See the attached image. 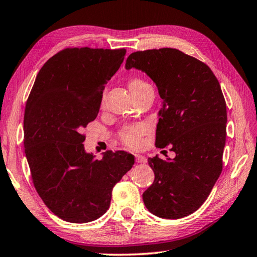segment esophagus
<instances>
[{"instance_id": "obj_1", "label": "esophagus", "mask_w": 257, "mask_h": 257, "mask_svg": "<svg viewBox=\"0 0 257 257\" xmlns=\"http://www.w3.org/2000/svg\"><path fill=\"white\" fill-rule=\"evenodd\" d=\"M135 160H136V163H144V162L146 161L145 156H143V155H140V154L135 155Z\"/></svg>"}]
</instances>
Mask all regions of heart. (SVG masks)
Segmentation results:
<instances>
[{
  "instance_id": "b5f03b06",
  "label": "heart",
  "mask_w": 257,
  "mask_h": 257,
  "mask_svg": "<svg viewBox=\"0 0 257 257\" xmlns=\"http://www.w3.org/2000/svg\"><path fill=\"white\" fill-rule=\"evenodd\" d=\"M128 87L134 96L143 93L146 90H150L151 85L142 77L140 76H131L128 78ZM104 101L105 96L102 95L101 97V106H104ZM146 133V126L142 124H134L127 125L123 128L119 130L118 138L122 141V143L127 146L130 149H139L142 145V139Z\"/></svg>"
}]
</instances>
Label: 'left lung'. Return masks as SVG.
Instances as JSON below:
<instances>
[{
	"label": "left lung",
	"instance_id": "obj_1",
	"mask_svg": "<svg viewBox=\"0 0 257 257\" xmlns=\"http://www.w3.org/2000/svg\"><path fill=\"white\" fill-rule=\"evenodd\" d=\"M125 67L142 70L155 82L163 99L155 145L176 154L166 162L149 158L155 179L143 193L145 206L162 218L190 215L223 169L227 114L221 85L205 63L176 49L134 52Z\"/></svg>",
	"mask_w": 257,
	"mask_h": 257
}]
</instances>
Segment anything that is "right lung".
Masks as SVG:
<instances>
[{
    "label": "right lung",
    "mask_w": 257,
    "mask_h": 257,
    "mask_svg": "<svg viewBox=\"0 0 257 257\" xmlns=\"http://www.w3.org/2000/svg\"><path fill=\"white\" fill-rule=\"evenodd\" d=\"M125 49L66 48L44 63L24 111V148L34 187L56 216L71 223L101 217L134 156L107 151L94 160L83 128L96 118L107 81Z\"/></svg>",
    "instance_id": "right-lung-1"
}]
</instances>
